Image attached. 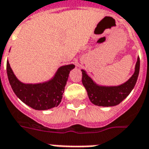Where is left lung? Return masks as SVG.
Wrapping results in <instances>:
<instances>
[{"instance_id":"obj_1","label":"left lung","mask_w":149,"mask_h":149,"mask_svg":"<svg viewBox=\"0 0 149 149\" xmlns=\"http://www.w3.org/2000/svg\"><path fill=\"white\" fill-rule=\"evenodd\" d=\"M82 72V84L87 91L88 98L92 103L97 106L112 107L116 106L128 97L137 81L140 72V58L135 65L134 73L128 81L115 86H105L97 84L87 74L86 71Z\"/></svg>"}]
</instances>
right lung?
Returning <instances> with one entry per match:
<instances>
[{
  "mask_svg": "<svg viewBox=\"0 0 149 149\" xmlns=\"http://www.w3.org/2000/svg\"><path fill=\"white\" fill-rule=\"evenodd\" d=\"M74 68V65H63L49 81L25 84L17 78L7 61V75L14 93L22 102L36 110H48L58 106L61 102L69 72Z\"/></svg>",
  "mask_w": 149,
  "mask_h": 149,
  "instance_id": "right-lung-1",
  "label": "right lung"
}]
</instances>
